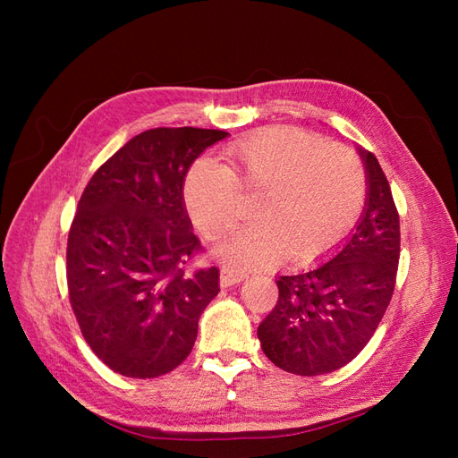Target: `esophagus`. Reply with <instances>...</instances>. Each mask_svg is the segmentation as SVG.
I'll return each instance as SVG.
<instances>
[{"label":"esophagus","mask_w":458,"mask_h":458,"mask_svg":"<svg viewBox=\"0 0 458 458\" xmlns=\"http://www.w3.org/2000/svg\"><path fill=\"white\" fill-rule=\"evenodd\" d=\"M246 273L244 271H239V269H234V267H229V266H225L224 269H221V276H219V281H221V286H233V284H237V283H242L244 279H246Z\"/></svg>","instance_id":"34e87169"}]
</instances>
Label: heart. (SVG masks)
Returning a JSON list of instances; mask_svg holds the SVG:
<instances>
[{
	"mask_svg": "<svg viewBox=\"0 0 458 458\" xmlns=\"http://www.w3.org/2000/svg\"><path fill=\"white\" fill-rule=\"evenodd\" d=\"M229 168L212 158L192 162L183 182L185 208L200 231L217 233L237 214V187L261 189L258 221L214 242L233 266L259 267L283 254L308 261L335 246L357 221L367 174L353 150L298 128L256 131L225 150Z\"/></svg>",
	"mask_w": 458,
	"mask_h": 458,
	"instance_id": "b5f03b06",
	"label": "heart"
}]
</instances>
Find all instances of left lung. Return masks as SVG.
Masks as SVG:
<instances>
[{
    "label": "left lung",
    "instance_id": "obj_1",
    "mask_svg": "<svg viewBox=\"0 0 458 458\" xmlns=\"http://www.w3.org/2000/svg\"><path fill=\"white\" fill-rule=\"evenodd\" d=\"M367 172L361 219L328 261L276 279L279 300L258 327L279 369L318 377L348 365L390 306L399 263V214L377 157L359 148Z\"/></svg>",
    "mask_w": 458,
    "mask_h": 458
}]
</instances>
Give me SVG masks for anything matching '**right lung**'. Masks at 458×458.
Masks as SVG:
<instances>
[{
    "label": "right lung",
    "instance_id": "1",
    "mask_svg": "<svg viewBox=\"0 0 458 458\" xmlns=\"http://www.w3.org/2000/svg\"><path fill=\"white\" fill-rule=\"evenodd\" d=\"M227 135L147 130L93 174L78 202L66 244L68 298L81 336L122 377L157 378L182 365L219 293L216 266L187 271L202 246L183 182Z\"/></svg>",
    "mask_w": 458,
    "mask_h": 458
}]
</instances>
